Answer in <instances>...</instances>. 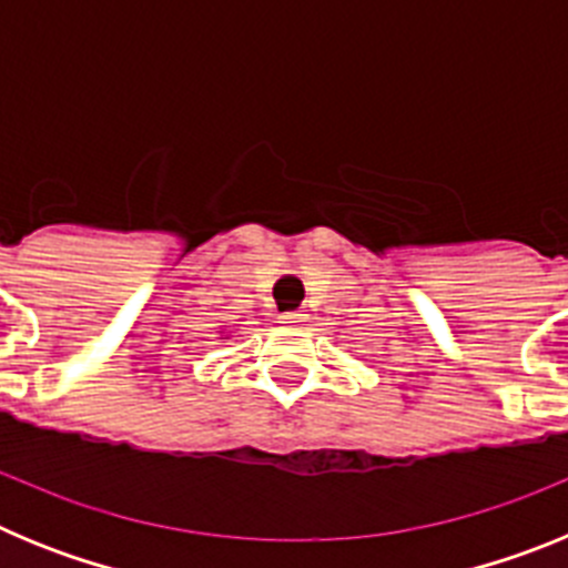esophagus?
Listing matches in <instances>:
<instances>
[{"label":"esophagus","instance_id":"1","mask_svg":"<svg viewBox=\"0 0 568 568\" xmlns=\"http://www.w3.org/2000/svg\"><path fill=\"white\" fill-rule=\"evenodd\" d=\"M301 321H304V313H301V310H290V313L278 315V324H287V327H295Z\"/></svg>","mask_w":568,"mask_h":568}]
</instances>
